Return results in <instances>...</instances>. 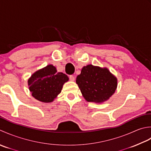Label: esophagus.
<instances>
[{
	"label": "esophagus",
	"mask_w": 151,
	"mask_h": 151,
	"mask_svg": "<svg viewBox=\"0 0 151 151\" xmlns=\"http://www.w3.org/2000/svg\"><path fill=\"white\" fill-rule=\"evenodd\" d=\"M69 79H70V81H75V77L73 76H72V75L69 76Z\"/></svg>",
	"instance_id": "1"
}]
</instances>
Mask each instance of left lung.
Here are the masks:
<instances>
[{"mask_svg":"<svg viewBox=\"0 0 151 151\" xmlns=\"http://www.w3.org/2000/svg\"><path fill=\"white\" fill-rule=\"evenodd\" d=\"M76 83L86 100L100 104L115 93L117 79L106 68L89 64L83 68Z\"/></svg>","mask_w":151,"mask_h":151,"instance_id":"left-lung-1","label":"left lung"}]
</instances>
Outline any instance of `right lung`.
I'll return each instance as SVG.
<instances>
[{"label": "right lung", "instance_id": "add662e5", "mask_svg": "<svg viewBox=\"0 0 151 151\" xmlns=\"http://www.w3.org/2000/svg\"><path fill=\"white\" fill-rule=\"evenodd\" d=\"M68 77L62 72H57L56 68L50 64L35 72L28 80L32 96L42 102H52L60 93L64 83Z\"/></svg>", "mask_w": 151, "mask_h": 151}]
</instances>
